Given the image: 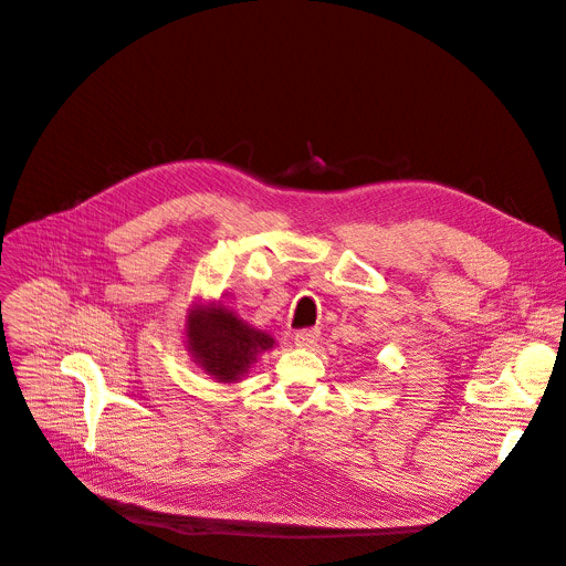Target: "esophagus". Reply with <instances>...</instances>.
I'll return each mask as SVG.
<instances>
[{
  "label": "esophagus",
  "mask_w": 566,
  "mask_h": 566,
  "mask_svg": "<svg viewBox=\"0 0 566 566\" xmlns=\"http://www.w3.org/2000/svg\"><path fill=\"white\" fill-rule=\"evenodd\" d=\"M318 338H321V332H318V329H300L293 340H295L297 347L310 349V347H314V345L318 343Z\"/></svg>",
  "instance_id": "esophagus-1"
}]
</instances>
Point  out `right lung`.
Returning a JSON list of instances; mask_svg holds the SVG:
<instances>
[{
	"instance_id": "1",
	"label": "right lung",
	"mask_w": 566,
	"mask_h": 566,
	"mask_svg": "<svg viewBox=\"0 0 566 566\" xmlns=\"http://www.w3.org/2000/svg\"><path fill=\"white\" fill-rule=\"evenodd\" d=\"M185 334L193 361L221 384L241 381L256 356L275 345L271 334L254 329L221 302L193 304Z\"/></svg>"
}]
</instances>
